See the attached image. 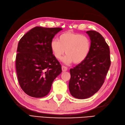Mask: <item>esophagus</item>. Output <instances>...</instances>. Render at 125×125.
<instances>
[{
  "instance_id": "34e87169",
  "label": "esophagus",
  "mask_w": 125,
  "mask_h": 125,
  "mask_svg": "<svg viewBox=\"0 0 125 125\" xmlns=\"http://www.w3.org/2000/svg\"><path fill=\"white\" fill-rule=\"evenodd\" d=\"M62 72H65V71H66L67 70V67H66V66H62Z\"/></svg>"
}]
</instances>
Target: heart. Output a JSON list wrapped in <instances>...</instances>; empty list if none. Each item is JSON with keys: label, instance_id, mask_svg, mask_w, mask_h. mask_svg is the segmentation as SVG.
Masks as SVG:
<instances>
[{"label": "heart", "instance_id": "heart-1", "mask_svg": "<svg viewBox=\"0 0 125 125\" xmlns=\"http://www.w3.org/2000/svg\"><path fill=\"white\" fill-rule=\"evenodd\" d=\"M50 48L54 57L58 60L66 55L63 62L70 64L73 62L78 64L87 58L90 50V41L88 37L78 33L67 31L61 34L58 40H52Z\"/></svg>", "mask_w": 125, "mask_h": 125}]
</instances>
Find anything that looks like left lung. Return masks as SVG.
Instances as JSON below:
<instances>
[{
  "label": "left lung",
  "mask_w": 125,
  "mask_h": 125,
  "mask_svg": "<svg viewBox=\"0 0 125 125\" xmlns=\"http://www.w3.org/2000/svg\"><path fill=\"white\" fill-rule=\"evenodd\" d=\"M90 52L81 63L70 70L69 90L72 96L85 99L94 95L103 84L111 65L110 48L99 32L89 30Z\"/></svg>",
  "instance_id": "8db88e82"
}]
</instances>
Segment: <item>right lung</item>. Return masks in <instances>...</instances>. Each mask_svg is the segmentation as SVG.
<instances>
[{
	"label": "right lung",
	"instance_id": "right-lung-1",
	"mask_svg": "<svg viewBox=\"0 0 125 125\" xmlns=\"http://www.w3.org/2000/svg\"><path fill=\"white\" fill-rule=\"evenodd\" d=\"M61 28L36 27L19 41L16 70L19 84L32 97L42 98L51 90L54 80L62 72L52 53L50 43Z\"/></svg>",
	"mask_w": 125,
	"mask_h": 125
}]
</instances>
